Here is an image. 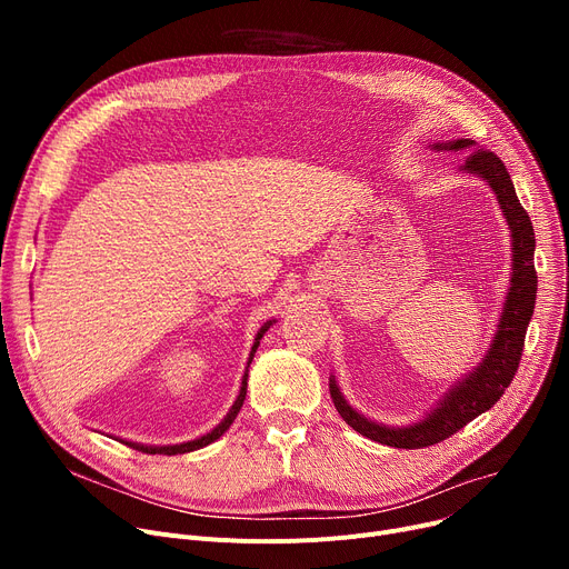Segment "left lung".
<instances>
[{
    "instance_id": "left-lung-1",
    "label": "left lung",
    "mask_w": 569,
    "mask_h": 569,
    "mask_svg": "<svg viewBox=\"0 0 569 569\" xmlns=\"http://www.w3.org/2000/svg\"><path fill=\"white\" fill-rule=\"evenodd\" d=\"M475 142L470 138L452 140V142H436L433 149H447V152H461V149H472ZM463 172L482 177L491 187L502 209V217L510 226L512 237V279L507 288V297L502 302V313L496 325L493 341L482 357L480 367H475L466 378L442 395L436 408L422 417L420 422L408 427H385L378 425L362 412H357L341 395L337 378H330V395L332 401L343 417V422L352 427L357 433H362L380 445L401 447V450H420V447L436 445L445 438L455 436L477 415L493 408V403L505 395L507 385L512 382L526 341V330L535 309L537 295V272H535V232L526 209L521 207L512 177L507 172L505 163L487 149H475L461 166Z\"/></svg>"
}]
</instances>
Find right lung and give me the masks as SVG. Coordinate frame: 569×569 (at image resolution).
<instances>
[{"label": "right lung", "instance_id": "obj_1", "mask_svg": "<svg viewBox=\"0 0 569 569\" xmlns=\"http://www.w3.org/2000/svg\"><path fill=\"white\" fill-rule=\"evenodd\" d=\"M274 320H267L260 330H258V335H256V341H253V346H251V352H249V362H247V371H244V378H242V387H239V395H237V399H234V403H232V408H230V412L223 417L221 420V425H217L212 431L209 433H204V436H200V438H196V440H189V442H179V445H161V447H157V445H142V442H131V440H122V442H127L129 447H133V450H138V452H144V455H168V457H172V455H184V452H193V450H200V447H204V445H209V442H214L217 438H221L226 431H228V427L234 422V417H237V412H239V408H242V403H244V399H247V378H249V365L253 362V355H256V350H258V346H260V339H262V335L269 330V325H272Z\"/></svg>", "mask_w": 569, "mask_h": 569}]
</instances>
